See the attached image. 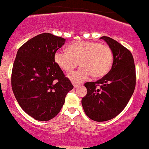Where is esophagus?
<instances>
[{
    "label": "esophagus",
    "instance_id": "1",
    "mask_svg": "<svg viewBox=\"0 0 149 149\" xmlns=\"http://www.w3.org/2000/svg\"><path fill=\"white\" fill-rule=\"evenodd\" d=\"M79 86V84H77V83H73V86H74V88H77V87H78Z\"/></svg>",
    "mask_w": 149,
    "mask_h": 149
}]
</instances>
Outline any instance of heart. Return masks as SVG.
I'll use <instances>...</instances> for the list:
<instances>
[{
  "instance_id": "obj_1",
  "label": "heart",
  "mask_w": 149,
  "mask_h": 149,
  "mask_svg": "<svg viewBox=\"0 0 149 149\" xmlns=\"http://www.w3.org/2000/svg\"><path fill=\"white\" fill-rule=\"evenodd\" d=\"M54 61L66 72H72L79 62L81 67L69 77L73 82L80 83L89 75L93 78H100L107 74L112 67L113 55L111 48L106 43L78 41L69 46L67 51L56 52Z\"/></svg>"
}]
</instances>
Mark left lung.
Segmentation results:
<instances>
[{"label":"left lung","instance_id":"1","mask_svg":"<svg viewBox=\"0 0 149 149\" xmlns=\"http://www.w3.org/2000/svg\"><path fill=\"white\" fill-rule=\"evenodd\" d=\"M113 54L109 72L96 82H87V94L82 99L84 112L96 122L108 121L117 116L129 102L136 83L135 66L131 52L116 40L102 37Z\"/></svg>","mask_w":149,"mask_h":149}]
</instances>
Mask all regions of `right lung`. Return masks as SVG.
<instances>
[{
  "label": "right lung",
  "mask_w": 149,
  "mask_h": 149,
  "mask_svg": "<svg viewBox=\"0 0 149 149\" xmlns=\"http://www.w3.org/2000/svg\"><path fill=\"white\" fill-rule=\"evenodd\" d=\"M65 40L43 33L26 41L17 53L12 90L22 109L38 121L54 118L63 106L66 94L73 89L54 61V54Z\"/></svg>",
  "instance_id": "1"
}]
</instances>
